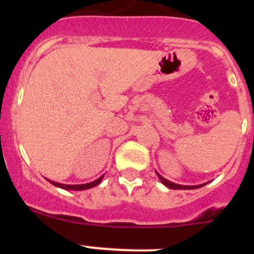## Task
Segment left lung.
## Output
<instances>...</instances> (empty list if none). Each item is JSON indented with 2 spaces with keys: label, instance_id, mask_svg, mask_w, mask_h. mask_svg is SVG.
Returning a JSON list of instances; mask_svg holds the SVG:
<instances>
[{
  "label": "left lung",
  "instance_id": "1",
  "mask_svg": "<svg viewBox=\"0 0 254 254\" xmlns=\"http://www.w3.org/2000/svg\"><path fill=\"white\" fill-rule=\"evenodd\" d=\"M156 175H157L158 178H160V181L162 182V184H165V186L170 189H196V188H200V187H204L206 184V183H204V184H199V186H182V184L173 183V182H170L168 179L163 178L160 173L156 172Z\"/></svg>",
  "mask_w": 254,
  "mask_h": 254
}]
</instances>
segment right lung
<instances>
[{
    "label": "right lung",
    "mask_w": 254,
    "mask_h": 254,
    "mask_svg": "<svg viewBox=\"0 0 254 254\" xmlns=\"http://www.w3.org/2000/svg\"><path fill=\"white\" fill-rule=\"evenodd\" d=\"M104 176H101L98 179H96V181L91 182V183H86V184H61V183H56V182H53V181H48L50 182L53 186L58 187V188H61V189H67V190H86V189H89V188H93V187L98 186L99 183H101V181L103 179Z\"/></svg>",
    "instance_id": "right-lung-1"
}]
</instances>
